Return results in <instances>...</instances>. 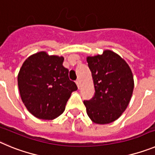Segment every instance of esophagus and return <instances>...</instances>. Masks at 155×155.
<instances>
[{
	"label": "esophagus",
	"instance_id": "34e87169",
	"mask_svg": "<svg viewBox=\"0 0 155 155\" xmlns=\"http://www.w3.org/2000/svg\"><path fill=\"white\" fill-rule=\"evenodd\" d=\"M75 82H76V84H77V86H78V88H80V87H81L80 80H79V79H78V80H77Z\"/></svg>",
	"mask_w": 155,
	"mask_h": 155
}]
</instances>
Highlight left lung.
<instances>
[{
  "label": "left lung",
  "instance_id": "obj_1",
  "mask_svg": "<svg viewBox=\"0 0 155 155\" xmlns=\"http://www.w3.org/2000/svg\"><path fill=\"white\" fill-rule=\"evenodd\" d=\"M87 62L95 91L91 99L84 101L87 114L95 124H110L121 116L130 101L134 87L132 71L110 50L88 57Z\"/></svg>",
  "mask_w": 155,
  "mask_h": 155
}]
</instances>
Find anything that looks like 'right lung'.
<instances>
[{
	"instance_id": "right-lung-1",
	"label": "right lung",
	"mask_w": 155,
	"mask_h": 155,
	"mask_svg": "<svg viewBox=\"0 0 155 155\" xmlns=\"http://www.w3.org/2000/svg\"><path fill=\"white\" fill-rule=\"evenodd\" d=\"M64 57L39 52L23 63L18 76L20 95L30 113L53 120L64 113L71 92L78 89L63 66Z\"/></svg>"
}]
</instances>
